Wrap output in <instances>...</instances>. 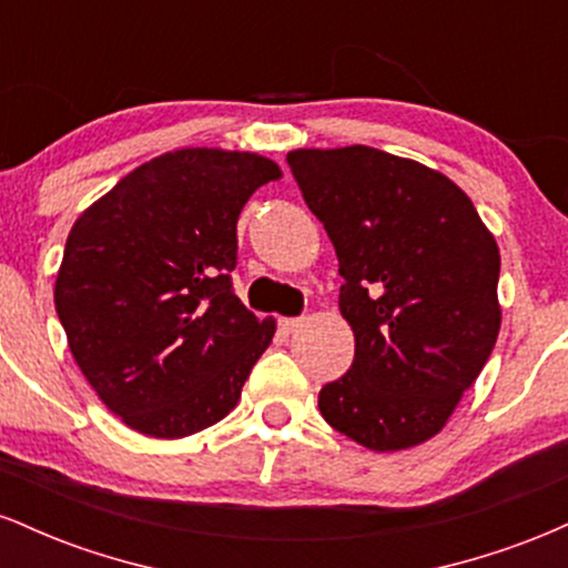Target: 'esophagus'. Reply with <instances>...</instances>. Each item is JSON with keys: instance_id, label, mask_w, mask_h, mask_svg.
Here are the masks:
<instances>
[{"instance_id": "34e87169", "label": "esophagus", "mask_w": 568, "mask_h": 568, "mask_svg": "<svg viewBox=\"0 0 568 568\" xmlns=\"http://www.w3.org/2000/svg\"><path fill=\"white\" fill-rule=\"evenodd\" d=\"M302 317H280V331L283 334H293L296 328H302Z\"/></svg>"}]
</instances>
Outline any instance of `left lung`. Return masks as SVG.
Instances as JSON below:
<instances>
[{
    "mask_svg": "<svg viewBox=\"0 0 568 568\" xmlns=\"http://www.w3.org/2000/svg\"><path fill=\"white\" fill-rule=\"evenodd\" d=\"M288 165L344 277L355 361L321 389L323 419L371 452L446 427L497 344L499 247L452 179L371 146L296 149Z\"/></svg>",
    "mask_w": 568,
    "mask_h": 568,
    "instance_id": "left-lung-1",
    "label": "left lung"
}]
</instances>
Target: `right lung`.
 I'll use <instances>...</instances> for the list:
<instances>
[{"label": "right lung", "instance_id": "add662e5", "mask_svg": "<svg viewBox=\"0 0 568 568\" xmlns=\"http://www.w3.org/2000/svg\"><path fill=\"white\" fill-rule=\"evenodd\" d=\"M277 162L179 149L143 162L71 226L55 312L77 366L149 438H186L237 406L275 336L234 296L237 219Z\"/></svg>", "mask_w": 568, "mask_h": 568}]
</instances>
